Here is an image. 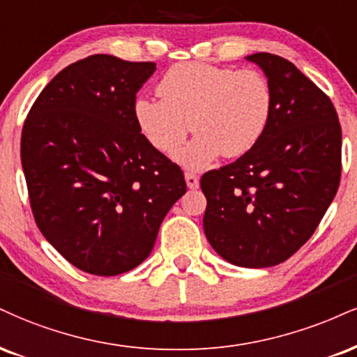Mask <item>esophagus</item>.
Returning <instances> with one entry per match:
<instances>
[{
  "label": "esophagus",
  "instance_id": "esophagus-1",
  "mask_svg": "<svg viewBox=\"0 0 357 357\" xmlns=\"http://www.w3.org/2000/svg\"><path fill=\"white\" fill-rule=\"evenodd\" d=\"M184 178H186V184L190 190H196V188L199 186V178H197L195 173H186Z\"/></svg>",
  "mask_w": 357,
  "mask_h": 357
}]
</instances>
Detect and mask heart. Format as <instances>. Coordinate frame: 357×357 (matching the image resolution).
Segmentation results:
<instances>
[{
    "label": "heart",
    "instance_id": "b5f03b06",
    "mask_svg": "<svg viewBox=\"0 0 357 357\" xmlns=\"http://www.w3.org/2000/svg\"><path fill=\"white\" fill-rule=\"evenodd\" d=\"M162 98L143 96L135 118L153 148L171 153L192 131L190 144L174 154L188 169H203L220 158H239L263 139L273 118L271 83L257 70L181 63L160 81Z\"/></svg>",
    "mask_w": 357,
    "mask_h": 357
}]
</instances>
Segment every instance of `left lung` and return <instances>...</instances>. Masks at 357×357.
<instances>
[{"instance_id":"8db88e82","label":"left lung","mask_w":357,"mask_h":357,"mask_svg":"<svg viewBox=\"0 0 357 357\" xmlns=\"http://www.w3.org/2000/svg\"><path fill=\"white\" fill-rule=\"evenodd\" d=\"M274 93L273 118L251 151L201 178L208 241L227 263L269 268L311 238L341 181V124L334 105L293 63L248 56Z\"/></svg>"}]
</instances>
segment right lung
<instances>
[{
  "instance_id": "add662e5",
  "label": "right lung",
  "mask_w": 357,
  "mask_h": 357,
  "mask_svg": "<svg viewBox=\"0 0 357 357\" xmlns=\"http://www.w3.org/2000/svg\"><path fill=\"white\" fill-rule=\"evenodd\" d=\"M156 63L93 54L59 71L21 132V165L38 227L81 271L116 276L149 256L186 192L176 162L149 144L136 93Z\"/></svg>"
}]
</instances>
